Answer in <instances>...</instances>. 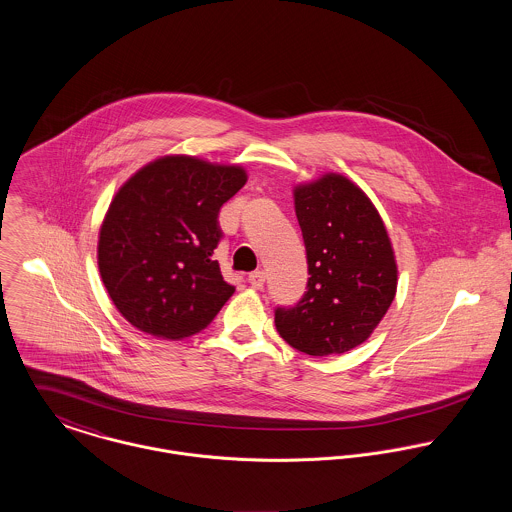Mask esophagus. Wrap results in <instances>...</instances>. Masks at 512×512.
Segmentation results:
<instances>
[{
    "label": "esophagus",
    "instance_id": "obj_1",
    "mask_svg": "<svg viewBox=\"0 0 512 512\" xmlns=\"http://www.w3.org/2000/svg\"><path fill=\"white\" fill-rule=\"evenodd\" d=\"M247 280H249V284L253 286V288H263V284H265V273L263 271H253V273H249L247 276Z\"/></svg>",
    "mask_w": 512,
    "mask_h": 512
}]
</instances>
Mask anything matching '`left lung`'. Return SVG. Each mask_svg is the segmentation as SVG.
Wrapping results in <instances>:
<instances>
[{
    "instance_id": "1",
    "label": "left lung",
    "mask_w": 512,
    "mask_h": 512,
    "mask_svg": "<svg viewBox=\"0 0 512 512\" xmlns=\"http://www.w3.org/2000/svg\"><path fill=\"white\" fill-rule=\"evenodd\" d=\"M294 208L310 278L296 306L276 308V331L300 353H347L372 335L394 302L392 241L370 198L343 175L298 185Z\"/></svg>"
}]
</instances>
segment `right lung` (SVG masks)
<instances>
[{
    "instance_id": "1",
    "label": "right lung",
    "mask_w": 512,
    "mask_h": 512,
    "mask_svg": "<svg viewBox=\"0 0 512 512\" xmlns=\"http://www.w3.org/2000/svg\"><path fill=\"white\" fill-rule=\"evenodd\" d=\"M239 165L165 156L136 171L113 198L97 245L118 312L161 339L202 331L236 292L214 249L224 202L245 185Z\"/></svg>"
}]
</instances>
